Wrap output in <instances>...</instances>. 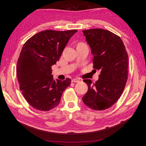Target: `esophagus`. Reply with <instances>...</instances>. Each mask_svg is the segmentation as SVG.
Listing matches in <instances>:
<instances>
[{"label": "esophagus", "mask_w": 146, "mask_h": 146, "mask_svg": "<svg viewBox=\"0 0 146 146\" xmlns=\"http://www.w3.org/2000/svg\"><path fill=\"white\" fill-rule=\"evenodd\" d=\"M71 82H73V83H77V82H79V80L77 79V78H73V79L71 80Z\"/></svg>", "instance_id": "1"}]
</instances>
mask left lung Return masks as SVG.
Returning <instances> with one entry per match:
<instances>
[{
    "label": "left lung",
    "mask_w": 146,
    "mask_h": 146,
    "mask_svg": "<svg viewBox=\"0 0 146 146\" xmlns=\"http://www.w3.org/2000/svg\"><path fill=\"white\" fill-rule=\"evenodd\" d=\"M94 55V68L100 70L95 83L83 82L88 86L82 98L86 106L94 110H104L119 100L127 80L128 54L122 40L108 30L92 29L83 31Z\"/></svg>",
    "instance_id": "obj_1"
}]
</instances>
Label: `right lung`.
Masks as SVG:
<instances>
[{
	"mask_svg": "<svg viewBox=\"0 0 146 146\" xmlns=\"http://www.w3.org/2000/svg\"><path fill=\"white\" fill-rule=\"evenodd\" d=\"M77 30H46L33 36L24 44L17 65L20 90L30 105L49 111L60 104L71 80H53L51 66L60 60L65 46Z\"/></svg>",
	"mask_w": 146,
	"mask_h": 146,
	"instance_id": "right-lung-1",
	"label": "right lung"
}]
</instances>
